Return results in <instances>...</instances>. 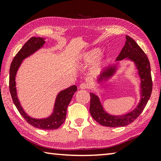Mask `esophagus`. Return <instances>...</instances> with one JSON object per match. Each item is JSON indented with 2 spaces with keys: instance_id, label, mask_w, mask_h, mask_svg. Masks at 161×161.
<instances>
[{
  "instance_id": "1",
  "label": "esophagus",
  "mask_w": 161,
  "mask_h": 161,
  "mask_svg": "<svg viewBox=\"0 0 161 161\" xmlns=\"http://www.w3.org/2000/svg\"><path fill=\"white\" fill-rule=\"evenodd\" d=\"M88 84H86V83H84V82H83V83H81V84H80V88L81 89H88Z\"/></svg>"
}]
</instances>
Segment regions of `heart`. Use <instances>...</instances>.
<instances>
[{
  "mask_svg": "<svg viewBox=\"0 0 161 161\" xmlns=\"http://www.w3.org/2000/svg\"><path fill=\"white\" fill-rule=\"evenodd\" d=\"M98 55V51L97 50H94L92 51H89L84 54V60L86 62H91L94 61L95 59L97 58Z\"/></svg>",
  "mask_w": 161,
  "mask_h": 161,
  "instance_id": "b5f03b06",
  "label": "heart"
}]
</instances>
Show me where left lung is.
I'll return each instance as SVG.
<instances>
[{"label":"left lung","instance_id":"left-lung-1","mask_svg":"<svg viewBox=\"0 0 161 161\" xmlns=\"http://www.w3.org/2000/svg\"><path fill=\"white\" fill-rule=\"evenodd\" d=\"M126 43L124 47L122 48L119 55L117 57L116 60L119 61L124 58H129V59L136 63L138 69V74L141 79V89H142L141 99L138 107L131 112L124 116H114L106 113L103 111L98 97L95 94L90 93L89 111H90L92 118L103 126L120 127L131 124L142 113L151 95L153 81L151 73V65H150L148 57L133 38L128 35H126ZM115 69L116 67L114 66L106 67L101 74L99 80H102L104 78L107 79L113 75Z\"/></svg>","mask_w":161,"mask_h":161}]
</instances>
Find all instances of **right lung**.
I'll return each instance as SVG.
<instances>
[{"label": "right lung", "instance_id": "add662e5", "mask_svg": "<svg viewBox=\"0 0 161 161\" xmlns=\"http://www.w3.org/2000/svg\"><path fill=\"white\" fill-rule=\"evenodd\" d=\"M44 43L45 40L43 38L32 37L16 54L10 67L9 90L10 94H11L13 103L15 105L19 113L29 124L40 129L54 130L58 129L64 123V120L66 119L67 107L71 99H72L73 95L76 91H77V87L75 85H73L65 90L59 92L56 99L54 113L49 118L44 119H35L27 115L20 105L15 89V75L23 59L35 53L40 47H41L44 45Z\"/></svg>", "mask_w": 161, "mask_h": 161}]
</instances>
